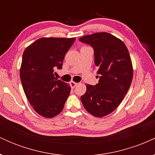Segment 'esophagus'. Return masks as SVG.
Listing matches in <instances>:
<instances>
[{"label": "esophagus", "mask_w": 155, "mask_h": 155, "mask_svg": "<svg viewBox=\"0 0 155 155\" xmlns=\"http://www.w3.org/2000/svg\"><path fill=\"white\" fill-rule=\"evenodd\" d=\"M77 84L78 83L75 82V81H71V82H70V85H71V88H74L76 86V85H77Z\"/></svg>", "instance_id": "obj_1"}]
</instances>
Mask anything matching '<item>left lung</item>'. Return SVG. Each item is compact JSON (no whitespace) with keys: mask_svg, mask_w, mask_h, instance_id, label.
<instances>
[{"mask_svg":"<svg viewBox=\"0 0 155 155\" xmlns=\"http://www.w3.org/2000/svg\"><path fill=\"white\" fill-rule=\"evenodd\" d=\"M79 41L93 47L100 75L95 86L86 84L81 103L92 116L105 117L118 107L132 82L133 68L128 49L121 39L106 32L84 35Z\"/></svg>","mask_w":155,"mask_h":155,"instance_id":"obj_1","label":"left lung"}]
</instances>
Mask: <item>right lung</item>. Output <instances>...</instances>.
<instances>
[{
    "label": "right lung",
    "instance_id": "obj_1",
    "mask_svg": "<svg viewBox=\"0 0 155 155\" xmlns=\"http://www.w3.org/2000/svg\"><path fill=\"white\" fill-rule=\"evenodd\" d=\"M76 38L44 37L25 49L19 74L25 93L36 113L52 118L63 111L70 95L69 84L58 80L55 68L61 69L64 57Z\"/></svg>",
    "mask_w": 155,
    "mask_h": 155
}]
</instances>
